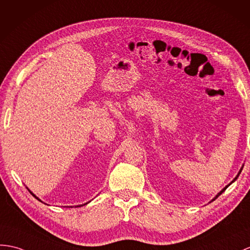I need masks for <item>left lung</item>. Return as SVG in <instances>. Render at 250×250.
<instances>
[{"instance_id": "obj_1", "label": "left lung", "mask_w": 250, "mask_h": 250, "mask_svg": "<svg viewBox=\"0 0 250 250\" xmlns=\"http://www.w3.org/2000/svg\"><path fill=\"white\" fill-rule=\"evenodd\" d=\"M243 167H244V166H242V167H241V169H240V171H239V173H237V175H236V177H235V178H234V179H233V180H232V181H231V182H230V183H229V184H228V185H227V187H225V188H223V189H222V190H220V191H219V193H218V194H217V195H216V196H215V197H214V198H213V199H212V200H211V201H210V202H212V201H214V200H215V199H216V198H217V197H218V196H219V195H220V194H223V193H224V191H225V190H226V188H228V187H230V185H231V184H232V183H233V182H234V181H235V180H236V179H237V178H239V176H240V173H241V171H242V169H243Z\"/></svg>"}]
</instances>
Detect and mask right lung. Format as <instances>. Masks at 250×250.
Returning a JSON list of instances; mask_svg holds the SVG:
<instances>
[{"label":"right lung","mask_w":250,"mask_h":250,"mask_svg":"<svg viewBox=\"0 0 250 250\" xmlns=\"http://www.w3.org/2000/svg\"><path fill=\"white\" fill-rule=\"evenodd\" d=\"M27 188V189H28V188ZM28 190H30V189H28ZM30 193H31V194H32V195H33V196H34V197H35V198H36V199H38V200H39V201H42V200H40V199H39V198H38V197H37V196H36V195H35V194H34V193H32V191H31V190H30ZM87 204H89V201H88V202H86V204H84V205H81V206H77V207H82V206H85V205H87ZM71 208H72V207H71Z\"/></svg>","instance_id":"obj_1"}]
</instances>
